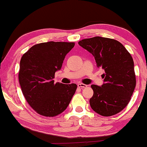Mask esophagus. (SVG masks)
<instances>
[{"instance_id":"esophagus-1","label":"esophagus","mask_w":147,"mask_h":147,"mask_svg":"<svg viewBox=\"0 0 147 147\" xmlns=\"http://www.w3.org/2000/svg\"><path fill=\"white\" fill-rule=\"evenodd\" d=\"M78 88H86V87H87V85H86V84H78Z\"/></svg>"}]
</instances>
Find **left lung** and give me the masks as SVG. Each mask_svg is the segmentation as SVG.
<instances>
[{"label": "left lung", "instance_id": "obj_1", "mask_svg": "<svg viewBox=\"0 0 147 147\" xmlns=\"http://www.w3.org/2000/svg\"><path fill=\"white\" fill-rule=\"evenodd\" d=\"M78 44L94 56L97 67L105 71L101 86H91L94 91L89 100L91 109L104 117L118 114L129 104L136 86L131 56L120 42L108 38L83 39Z\"/></svg>", "mask_w": 147, "mask_h": 147}]
</instances>
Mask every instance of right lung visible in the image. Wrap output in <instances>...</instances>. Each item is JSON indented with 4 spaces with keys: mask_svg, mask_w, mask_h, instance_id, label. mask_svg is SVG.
I'll use <instances>...</instances> for the list:
<instances>
[{
    "mask_svg": "<svg viewBox=\"0 0 147 147\" xmlns=\"http://www.w3.org/2000/svg\"><path fill=\"white\" fill-rule=\"evenodd\" d=\"M73 42L49 41L32 46L21 57L18 79L25 98L40 115L53 117L69 106L76 84H55V73L61 69Z\"/></svg>",
    "mask_w": 147,
    "mask_h": 147,
    "instance_id": "right-lung-1",
    "label": "right lung"
}]
</instances>
